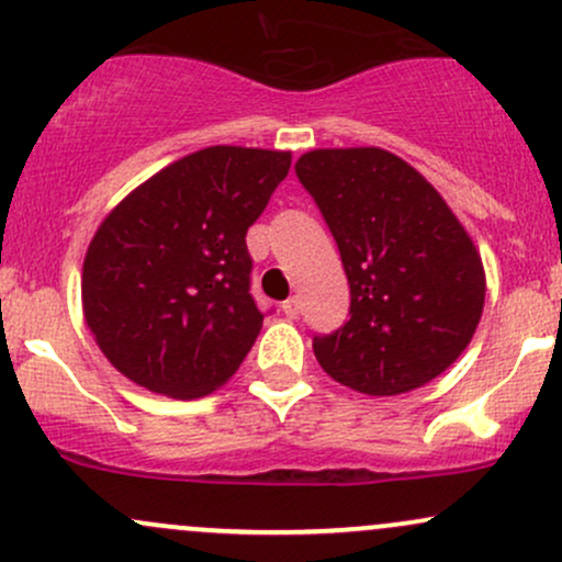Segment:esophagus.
<instances>
[{
  "instance_id": "34e87169",
  "label": "esophagus",
  "mask_w": 562,
  "mask_h": 562,
  "mask_svg": "<svg viewBox=\"0 0 562 562\" xmlns=\"http://www.w3.org/2000/svg\"><path fill=\"white\" fill-rule=\"evenodd\" d=\"M282 312H285V317H290V319H295L301 314V299L299 295H290V299L282 303Z\"/></svg>"
}]
</instances>
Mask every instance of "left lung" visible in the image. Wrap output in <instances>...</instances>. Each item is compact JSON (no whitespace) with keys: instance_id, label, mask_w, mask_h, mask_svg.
Listing matches in <instances>:
<instances>
[{"instance_id":"8db88e82","label":"left lung","mask_w":562,"mask_h":562,"mask_svg":"<svg viewBox=\"0 0 562 562\" xmlns=\"http://www.w3.org/2000/svg\"><path fill=\"white\" fill-rule=\"evenodd\" d=\"M338 243L351 319L314 338L322 370L367 396L441 375L473 340L486 272L447 200L383 147H319L295 160Z\"/></svg>"}]
</instances>
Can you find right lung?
Wrapping results in <instances>:
<instances>
[{
	"label": "right lung",
	"instance_id": "obj_1",
	"mask_svg": "<svg viewBox=\"0 0 562 562\" xmlns=\"http://www.w3.org/2000/svg\"><path fill=\"white\" fill-rule=\"evenodd\" d=\"M288 150L214 145L134 187L81 269L94 344L121 375L171 398L222 389L263 325L245 232L288 177Z\"/></svg>",
	"mask_w": 562,
	"mask_h": 562
}]
</instances>
